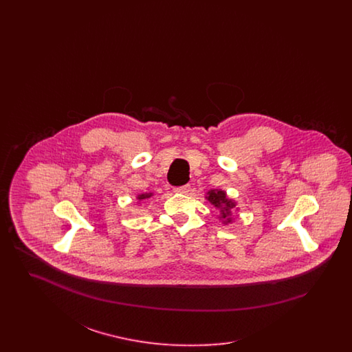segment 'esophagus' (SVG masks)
<instances>
[{
    "label": "esophagus",
    "instance_id": "obj_1",
    "mask_svg": "<svg viewBox=\"0 0 352 352\" xmlns=\"http://www.w3.org/2000/svg\"><path fill=\"white\" fill-rule=\"evenodd\" d=\"M190 184H184V186H181V187H177V188H174V191H177V192H181V194H186V192H188L190 191Z\"/></svg>",
    "mask_w": 352,
    "mask_h": 352
}]
</instances>
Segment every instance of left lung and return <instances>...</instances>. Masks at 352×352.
Instances as JSON below:
<instances>
[{"mask_svg": "<svg viewBox=\"0 0 352 352\" xmlns=\"http://www.w3.org/2000/svg\"><path fill=\"white\" fill-rule=\"evenodd\" d=\"M206 199L210 201L215 208H218L220 211L219 219L223 221V224H230L234 221V217L232 212L237 211L236 207V201L230 199L226 194V191L223 190H210L206 195Z\"/></svg>", "mask_w": 352, "mask_h": 352, "instance_id": "8db88e82", "label": "left lung"}]
</instances>
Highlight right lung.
I'll return each mask as SVG.
<instances>
[{"label": "right lung", "instance_id": "add662e5", "mask_svg": "<svg viewBox=\"0 0 352 352\" xmlns=\"http://www.w3.org/2000/svg\"><path fill=\"white\" fill-rule=\"evenodd\" d=\"M153 197V192H144V194H138L137 195V203H141L142 201H145V199H149Z\"/></svg>", "mask_w": 352, "mask_h": 352}]
</instances>
